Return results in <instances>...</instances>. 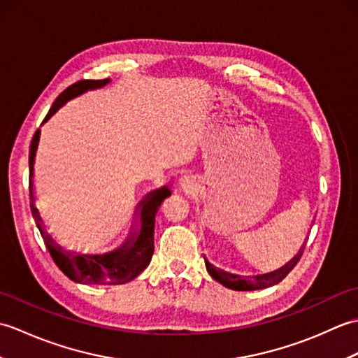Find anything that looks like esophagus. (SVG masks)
<instances>
[{
    "label": "esophagus",
    "instance_id": "obj_1",
    "mask_svg": "<svg viewBox=\"0 0 358 358\" xmlns=\"http://www.w3.org/2000/svg\"><path fill=\"white\" fill-rule=\"evenodd\" d=\"M181 187H183V189H187V191H191V189H194V181H192V180H189V178L181 180Z\"/></svg>",
    "mask_w": 358,
    "mask_h": 358
}]
</instances>
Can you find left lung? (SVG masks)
Listing matches in <instances>:
<instances>
[{"mask_svg": "<svg viewBox=\"0 0 358 358\" xmlns=\"http://www.w3.org/2000/svg\"><path fill=\"white\" fill-rule=\"evenodd\" d=\"M301 255H303V252L296 255L291 263L285 266L283 269L271 272V273H264V275H257L250 280H245L240 275H232V273H229V272L217 269L206 260V258H204V263H206V269L210 273V277L217 280L218 283H222L223 286L234 289V291H255V289H264V287H269V286L280 283V281L283 280L287 273L295 268V264L300 262Z\"/></svg>", "mask_w": 358, "mask_h": 358, "instance_id": "obj_1", "label": "left lung"}]
</instances>
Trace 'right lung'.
<instances>
[{
  "label": "right lung",
  "mask_w": 358,
  "mask_h": 358,
  "mask_svg": "<svg viewBox=\"0 0 358 358\" xmlns=\"http://www.w3.org/2000/svg\"><path fill=\"white\" fill-rule=\"evenodd\" d=\"M109 80H80L73 83L67 89H64L62 94L57 96L53 101L48 115L44 117V121H48L53 113H55L62 106H64L72 98L85 94L89 89H96L104 85H108ZM38 140H40V129L30 141V152H29V196H30V210L35 223L40 229L41 237L45 243V248L50 252L53 262L63 271L64 275L71 280L77 281V283L85 285H123L127 281L134 280L136 275L148 268L150 263L152 254H154V226H155V215L162 206V203L171 196V189L163 187L159 191L150 194L148 200L143 201L141 209V231L138 238L134 243H129L127 240L124 246L115 250V252L104 254V255H75L71 252H66L63 248H59L55 241L50 238V235L44 231L43 220L38 214L35 208V200L32 195V172H34V157L38 146Z\"/></svg>",
  "instance_id": "1"
}]
</instances>
